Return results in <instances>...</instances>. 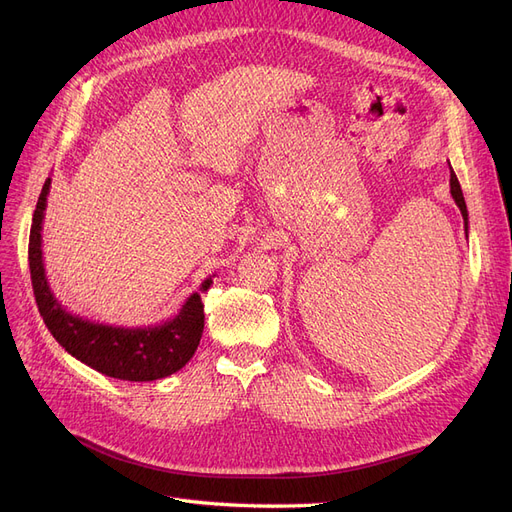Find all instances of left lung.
I'll use <instances>...</instances> for the list:
<instances>
[{
	"mask_svg": "<svg viewBox=\"0 0 512 512\" xmlns=\"http://www.w3.org/2000/svg\"><path fill=\"white\" fill-rule=\"evenodd\" d=\"M451 166V164H448ZM451 196L455 200V205L461 211V218H463V228H466V237H468V207H466V200H463V192H461V185L459 179L455 175V170L451 168Z\"/></svg>",
	"mask_w": 512,
	"mask_h": 512,
	"instance_id": "left-lung-1",
	"label": "left lung"
}]
</instances>
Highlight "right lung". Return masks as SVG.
<instances>
[{
    "label": "right lung",
    "mask_w": 512,
    "mask_h": 512,
    "mask_svg": "<svg viewBox=\"0 0 512 512\" xmlns=\"http://www.w3.org/2000/svg\"><path fill=\"white\" fill-rule=\"evenodd\" d=\"M51 177L44 181L29 230V271L40 316L61 348L100 374L117 380L151 382L175 374L188 363L203 337L205 312L200 292L213 284V275L192 292L179 312L160 324L147 327H115L76 316L59 303L46 280L42 260V222Z\"/></svg>",
    "instance_id": "obj_1"
}]
</instances>
